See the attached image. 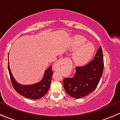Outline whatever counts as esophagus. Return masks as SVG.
Wrapping results in <instances>:
<instances>
[{"label":"esophagus","instance_id":"esophagus-1","mask_svg":"<svg viewBox=\"0 0 120 120\" xmlns=\"http://www.w3.org/2000/svg\"><path fill=\"white\" fill-rule=\"evenodd\" d=\"M69 62L68 59H61L59 61H57L54 65V70L55 71H59L63 66L67 65Z\"/></svg>","mask_w":120,"mask_h":120}]
</instances>
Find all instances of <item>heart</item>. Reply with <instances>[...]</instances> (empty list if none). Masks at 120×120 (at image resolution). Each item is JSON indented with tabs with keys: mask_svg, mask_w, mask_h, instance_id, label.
Masks as SVG:
<instances>
[{
	"mask_svg": "<svg viewBox=\"0 0 120 120\" xmlns=\"http://www.w3.org/2000/svg\"><path fill=\"white\" fill-rule=\"evenodd\" d=\"M86 39L82 36H76L71 42V48L77 50L74 53L72 59L77 64L81 65L89 61L94 54L95 48L90 43H86Z\"/></svg>",
	"mask_w": 120,
	"mask_h": 120,
	"instance_id": "obj_1",
	"label": "heart"
}]
</instances>
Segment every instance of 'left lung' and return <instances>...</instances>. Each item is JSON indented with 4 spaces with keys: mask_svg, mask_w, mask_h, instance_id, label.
Returning <instances> with one entry per match:
<instances>
[{
    "mask_svg": "<svg viewBox=\"0 0 120 120\" xmlns=\"http://www.w3.org/2000/svg\"><path fill=\"white\" fill-rule=\"evenodd\" d=\"M104 68L101 47L100 46L94 60L84 66L75 68L72 78L63 80V86L71 97L80 99L94 92L99 84Z\"/></svg>",
    "mask_w": 120,
    "mask_h": 120,
    "instance_id": "8db88e82",
    "label": "left lung"
}]
</instances>
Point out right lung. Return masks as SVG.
I'll list each match as a JSON object with an SVG mask.
<instances>
[{"label": "right lung", "mask_w": 120, "mask_h": 120, "mask_svg": "<svg viewBox=\"0 0 120 120\" xmlns=\"http://www.w3.org/2000/svg\"><path fill=\"white\" fill-rule=\"evenodd\" d=\"M52 68V67L51 66L46 70L43 78L39 82L30 85H22L18 83L13 77L10 69L9 63L8 62V72L13 88L16 90L17 92L21 95L32 99H39L47 94L50 88L52 77L53 75Z\"/></svg>", "instance_id": "obj_1"}]
</instances>
